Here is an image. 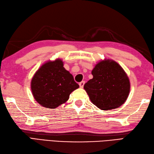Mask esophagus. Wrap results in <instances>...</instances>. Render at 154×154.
Wrapping results in <instances>:
<instances>
[{"label":"esophagus","instance_id":"34e87169","mask_svg":"<svg viewBox=\"0 0 154 154\" xmlns=\"http://www.w3.org/2000/svg\"><path fill=\"white\" fill-rule=\"evenodd\" d=\"M79 87H80L81 88H83V87H84V85H85V81H81V82L79 83Z\"/></svg>","mask_w":154,"mask_h":154}]
</instances>
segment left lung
<instances>
[{
    "label": "left lung",
    "mask_w": 154,
    "mask_h": 154,
    "mask_svg": "<svg viewBox=\"0 0 154 154\" xmlns=\"http://www.w3.org/2000/svg\"><path fill=\"white\" fill-rule=\"evenodd\" d=\"M93 78L85 84L90 100L102 110L116 109L124 104L130 92V81L123 69L114 61L104 60L93 69Z\"/></svg>",
    "instance_id": "8db88e82"
}]
</instances>
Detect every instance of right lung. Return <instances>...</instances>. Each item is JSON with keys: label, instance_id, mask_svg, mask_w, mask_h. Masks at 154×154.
I'll list each match as a JSON object with an SVG mask.
<instances>
[{"label": "right lung", "instance_id": "obj_1", "mask_svg": "<svg viewBox=\"0 0 154 154\" xmlns=\"http://www.w3.org/2000/svg\"><path fill=\"white\" fill-rule=\"evenodd\" d=\"M79 87L73 77L63 67V61H49L39 69L32 79L35 100L45 108L55 109L65 103L69 94Z\"/></svg>", "mask_w": 154, "mask_h": 154}]
</instances>
